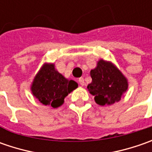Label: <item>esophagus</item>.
I'll use <instances>...</instances> for the list:
<instances>
[{"label":"esophagus","instance_id":"1","mask_svg":"<svg viewBox=\"0 0 152 152\" xmlns=\"http://www.w3.org/2000/svg\"><path fill=\"white\" fill-rule=\"evenodd\" d=\"M79 85H80L84 86V85H85V79H84V78H79Z\"/></svg>","mask_w":152,"mask_h":152}]
</instances>
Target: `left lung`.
<instances>
[{"label":"left lung","mask_w":152,"mask_h":152,"mask_svg":"<svg viewBox=\"0 0 152 152\" xmlns=\"http://www.w3.org/2000/svg\"><path fill=\"white\" fill-rule=\"evenodd\" d=\"M92 82L87 89L98 105H112L119 102L128 90V80L110 61L101 59L96 68L91 71Z\"/></svg>","instance_id":"1"}]
</instances>
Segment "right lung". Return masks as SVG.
I'll use <instances>...</instances> for the list:
<instances>
[{
  "mask_svg": "<svg viewBox=\"0 0 152 152\" xmlns=\"http://www.w3.org/2000/svg\"><path fill=\"white\" fill-rule=\"evenodd\" d=\"M78 87L73 80H68L51 63H45L34 77L31 85L34 96L45 106L56 108L61 106L64 98Z\"/></svg>",
  "mask_w": 152,
  "mask_h": 152,
  "instance_id": "1",
  "label": "right lung"
}]
</instances>
